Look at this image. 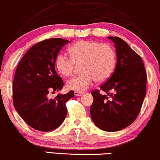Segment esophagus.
I'll list each match as a JSON object with an SVG mask.
<instances>
[{
  "instance_id": "1",
  "label": "esophagus",
  "mask_w": 160,
  "mask_h": 160,
  "mask_svg": "<svg viewBox=\"0 0 160 160\" xmlns=\"http://www.w3.org/2000/svg\"><path fill=\"white\" fill-rule=\"evenodd\" d=\"M82 95H83V92H78V91L74 92V95H76V96H81Z\"/></svg>"
}]
</instances>
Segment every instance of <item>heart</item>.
<instances>
[{"label": "heart", "mask_w": 160, "mask_h": 160, "mask_svg": "<svg viewBox=\"0 0 160 160\" xmlns=\"http://www.w3.org/2000/svg\"><path fill=\"white\" fill-rule=\"evenodd\" d=\"M68 53L70 57L64 53L57 54L54 64L59 74L66 78L73 74L76 65H80L81 74L67 82L70 90L82 92L89 88L94 80L104 82L115 68L116 53L109 44L82 40L71 45Z\"/></svg>", "instance_id": "b5f03b06"}]
</instances>
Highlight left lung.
Returning a JSON list of instances; mask_svg holds the SVG:
<instances>
[{"label": "left lung", "mask_w": 160, "mask_h": 160, "mask_svg": "<svg viewBox=\"0 0 160 160\" xmlns=\"http://www.w3.org/2000/svg\"><path fill=\"white\" fill-rule=\"evenodd\" d=\"M116 48L114 72L100 90L92 92L90 114L102 130L115 132L132 124L141 110L146 93L147 74L139 55L119 37H110Z\"/></svg>", "instance_id": "8db88e82"}]
</instances>
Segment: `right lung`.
Returning <instances> with one entry per match:
<instances>
[{"mask_svg": "<svg viewBox=\"0 0 160 160\" xmlns=\"http://www.w3.org/2000/svg\"><path fill=\"white\" fill-rule=\"evenodd\" d=\"M68 40L45 39L28 50L17 67L13 80V105L22 118L40 131L55 130L65 120L66 102L74 91L49 99V92H58L64 82L55 70L54 60Z\"/></svg>", "mask_w": 160, "mask_h": 160, "instance_id": "1", "label": "right lung"}]
</instances>
